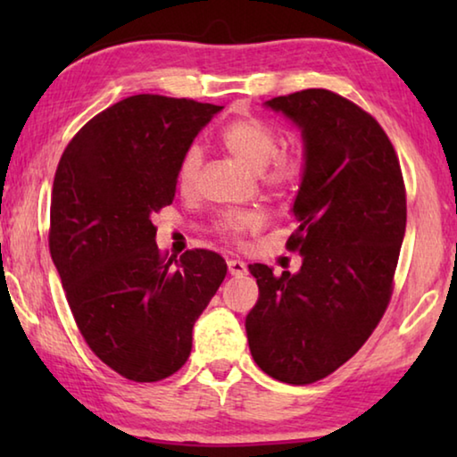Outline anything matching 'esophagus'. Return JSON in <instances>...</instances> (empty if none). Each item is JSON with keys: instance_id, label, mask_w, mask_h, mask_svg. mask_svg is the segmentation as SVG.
I'll return each instance as SVG.
<instances>
[{"instance_id": "esophagus-1", "label": "esophagus", "mask_w": 457, "mask_h": 457, "mask_svg": "<svg viewBox=\"0 0 457 457\" xmlns=\"http://www.w3.org/2000/svg\"><path fill=\"white\" fill-rule=\"evenodd\" d=\"M228 270L231 276H242L247 272V266L242 260H228Z\"/></svg>"}]
</instances>
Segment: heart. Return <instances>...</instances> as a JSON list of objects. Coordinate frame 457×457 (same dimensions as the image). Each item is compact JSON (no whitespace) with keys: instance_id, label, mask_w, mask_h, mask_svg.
<instances>
[{"instance_id":"1","label":"heart","mask_w":457,"mask_h":457,"mask_svg":"<svg viewBox=\"0 0 457 457\" xmlns=\"http://www.w3.org/2000/svg\"><path fill=\"white\" fill-rule=\"evenodd\" d=\"M221 143L247 167L256 169L258 181L272 197H288L303 185L308 173V151L294 143L280 146L282 135L272 122L258 114H244L228 122L221 130ZM204 165V149L191 145L183 151L177 165L175 181L181 191H191ZM264 218L260 212H231L215 221V231L229 242H239L247 231L258 229Z\"/></svg>"}]
</instances>
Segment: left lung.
<instances>
[{"instance_id":"obj_1","label":"left lung","mask_w":457,"mask_h":457,"mask_svg":"<svg viewBox=\"0 0 457 457\" xmlns=\"http://www.w3.org/2000/svg\"><path fill=\"white\" fill-rule=\"evenodd\" d=\"M303 129L308 173L286 242L298 274L250 264L260 298L245 319L256 365L290 385H311L345 365L389 306L405 236L399 157L373 114L324 88L266 103Z\"/></svg>"}]
</instances>
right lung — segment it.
<instances>
[{
    "instance_id": "obj_1",
    "label": "right lung",
    "mask_w": 457,
    "mask_h": 457,
    "mask_svg": "<svg viewBox=\"0 0 457 457\" xmlns=\"http://www.w3.org/2000/svg\"><path fill=\"white\" fill-rule=\"evenodd\" d=\"M223 106L135 95L92 117L54 175L50 253L88 349L154 383L191 354L193 324L228 274L212 250L167 256L153 215L175 199L183 151Z\"/></svg>"
}]
</instances>
